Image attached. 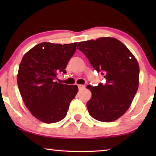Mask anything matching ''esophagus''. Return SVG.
<instances>
[{"label":"esophagus","mask_w":156,"mask_h":156,"mask_svg":"<svg viewBox=\"0 0 156 156\" xmlns=\"http://www.w3.org/2000/svg\"><path fill=\"white\" fill-rule=\"evenodd\" d=\"M78 89H80V90H82V89H84V87H85V86L83 85V84H78Z\"/></svg>","instance_id":"obj_1"}]
</instances>
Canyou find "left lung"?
Segmentation results:
<instances>
[{
  "label": "left lung",
  "mask_w": 156,
  "mask_h": 156,
  "mask_svg": "<svg viewBox=\"0 0 156 156\" xmlns=\"http://www.w3.org/2000/svg\"><path fill=\"white\" fill-rule=\"evenodd\" d=\"M77 49L107 80L105 84L87 87L92 94L87 102L89 114L101 122L117 120L127 111L138 90L140 69L136 58L122 43L109 37L80 42Z\"/></svg>",
  "instance_id": "left-lung-1"
}]
</instances>
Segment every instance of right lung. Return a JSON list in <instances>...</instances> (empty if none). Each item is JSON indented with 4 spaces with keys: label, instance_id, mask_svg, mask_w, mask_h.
<instances>
[{
    "label": "right lung",
    "instance_id": "1",
    "mask_svg": "<svg viewBox=\"0 0 156 156\" xmlns=\"http://www.w3.org/2000/svg\"><path fill=\"white\" fill-rule=\"evenodd\" d=\"M77 43L37 44L24 55L19 65L17 83L26 107L34 117L45 123L59 122L67 115L77 85L57 83L76 50Z\"/></svg>",
    "mask_w": 156,
    "mask_h": 156
}]
</instances>
